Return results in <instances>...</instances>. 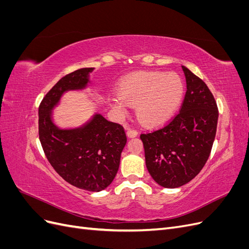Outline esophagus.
Wrapping results in <instances>:
<instances>
[{"instance_id":"34e87169","label":"esophagus","mask_w":249,"mask_h":249,"mask_svg":"<svg viewBox=\"0 0 249 249\" xmlns=\"http://www.w3.org/2000/svg\"><path fill=\"white\" fill-rule=\"evenodd\" d=\"M137 135H138V132L134 129H127V131H126V136L129 138L136 137Z\"/></svg>"}]
</instances>
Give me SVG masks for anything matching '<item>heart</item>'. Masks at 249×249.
Instances as JSON below:
<instances>
[{
  "instance_id": "1",
  "label": "heart",
  "mask_w": 249,
  "mask_h": 249,
  "mask_svg": "<svg viewBox=\"0 0 249 249\" xmlns=\"http://www.w3.org/2000/svg\"><path fill=\"white\" fill-rule=\"evenodd\" d=\"M183 93V82L175 73L137 72L122 83L112 105L120 114H125L129 106H137L141 124L155 126L175 114Z\"/></svg>"
}]
</instances>
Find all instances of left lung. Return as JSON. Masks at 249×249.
Listing matches in <instances>:
<instances>
[{"label":"left lung","instance_id":"obj_1","mask_svg":"<svg viewBox=\"0 0 249 249\" xmlns=\"http://www.w3.org/2000/svg\"><path fill=\"white\" fill-rule=\"evenodd\" d=\"M182 67L187 90L178 113L159 129L140 135L149 175L165 188L183 186L200 172L212 150L219 116L206 83Z\"/></svg>","mask_w":249,"mask_h":249}]
</instances>
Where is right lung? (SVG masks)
Returning <instances> with one entry per match:
<instances>
[{
	"instance_id": "obj_1",
	"label": "right lung",
	"mask_w": 249,
	"mask_h": 249,
	"mask_svg": "<svg viewBox=\"0 0 249 249\" xmlns=\"http://www.w3.org/2000/svg\"><path fill=\"white\" fill-rule=\"evenodd\" d=\"M93 69H81L60 79L43 97L38 109V135L48 161L71 185L97 192L107 188L118 171L126 143L124 126L95 115L78 130H59L52 123L51 110L66 90L88 83Z\"/></svg>"
}]
</instances>
